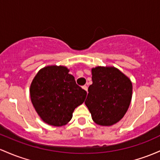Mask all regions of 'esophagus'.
Listing matches in <instances>:
<instances>
[{
    "mask_svg": "<svg viewBox=\"0 0 160 160\" xmlns=\"http://www.w3.org/2000/svg\"><path fill=\"white\" fill-rule=\"evenodd\" d=\"M83 89L84 90H86L87 92V93H88V87H87V86H83Z\"/></svg>",
    "mask_w": 160,
    "mask_h": 160,
    "instance_id": "1",
    "label": "esophagus"
}]
</instances>
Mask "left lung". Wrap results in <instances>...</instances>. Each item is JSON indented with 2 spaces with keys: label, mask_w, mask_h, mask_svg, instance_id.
Segmentation results:
<instances>
[{
  "label": "left lung",
  "mask_w": 160,
  "mask_h": 160,
  "mask_svg": "<svg viewBox=\"0 0 160 160\" xmlns=\"http://www.w3.org/2000/svg\"><path fill=\"white\" fill-rule=\"evenodd\" d=\"M92 84L85 101L95 123L111 126L118 122L128 109L132 98V83L115 67L92 68Z\"/></svg>",
  "instance_id": "8db88e82"
}]
</instances>
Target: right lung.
Here are the masks:
<instances>
[{"mask_svg": "<svg viewBox=\"0 0 160 160\" xmlns=\"http://www.w3.org/2000/svg\"><path fill=\"white\" fill-rule=\"evenodd\" d=\"M69 71L64 66H46L32 81L29 93L33 107L42 120L50 125L68 124L87 96V92L77 85Z\"/></svg>", "mask_w": 160, "mask_h": 160, "instance_id": "right-lung-1", "label": "right lung"}]
</instances>
